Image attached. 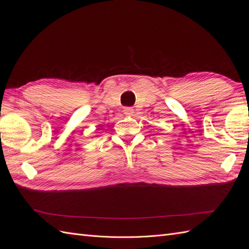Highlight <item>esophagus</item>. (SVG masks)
I'll list each match as a JSON object with an SVG mask.
<instances>
[{
	"label": "esophagus",
	"mask_w": 249,
	"mask_h": 249,
	"mask_svg": "<svg viewBox=\"0 0 249 249\" xmlns=\"http://www.w3.org/2000/svg\"><path fill=\"white\" fill-rule=\"evenodd\" d=\"M123 112L125 115H128V117H130V115L134 114V109H132L131 107H125Z\"/></svg>",
	"instance_id": "obj_1"
}]
</instances>
